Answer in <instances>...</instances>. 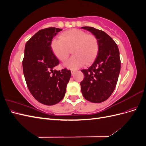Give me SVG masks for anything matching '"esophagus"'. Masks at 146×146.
<instances>
[{
    "mask_svg": "<svg viewBox=\"0 0 146 146\" xmlns=\"http://www.w3.org/2000/svg\"><path fill=\"white\" fill-rule=\"evenodd\" d=\"M70 71H71V74H72V75H73L75 72H76V70H75V69H71V70H70Z\"/></svg>",
    "mask_w": 146,
    "mask_h": 146,
    "instance_id": "esophagus-1",
    "label": "esophagus"
}]
</instances>
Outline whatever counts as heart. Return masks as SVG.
<instances>
[{
    "label": "heart",
    "mask_w": 146,
    "mask_h": 146,
    "mask_svg": "<svg viewBox=\"0 0 146 146\" xmlns=\"http://www.w3.org/2000/svg\"><path fill=\"white\" fill-rule=\"evenodd\" d=\"M51 48L55 56L61 61L67 60L72 50L74 55L64 66L70 69H77L94 60L98 53L99 44L94 35L72 29L61 33L60 39H53Z\"/></svg>",
    "instance_id": "b5f03b06"
}]
</instances>
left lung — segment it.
<instances>
[{
  "label": "left lung",
  "instance_id": "8db88e82",
  "mask_svg": "<svg viewBox=\"0 0 146 146\" xmlns=\"http://www.w3.org/2000/svg\"><path fill=\"white\" fill-rule=\"evenodd\" d=\"M98 39L99 50L94 63L87 69L81 70L84 78L81 91L86 100L101 103L108 99L115 89L121 70L119 51L116 43L104 31L83 27Z\"/></svg>",
  "mask_w": 146,
  "mask_h": 146
}]
</instances>
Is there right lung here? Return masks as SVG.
<instances>
[{
	"instance_id": "obj_1",
	"label": "right lung",
	"mask_w": 146,
	"mask_h": 146,
	"mask_svg": "<svg viewBox=\"0 0 146 146\" xmlns=\"http://www.w3.org/2000/svg\"><path fill=\"white\" fill-rule=\"evenodd\" d=\"M61 29L49 27L39 30L25 44L23 68L30 93L39 102L53 105L62 100L71 72L56 70L59 61L51 48L52 39Z\"/></svg>"
}]
</instances>
